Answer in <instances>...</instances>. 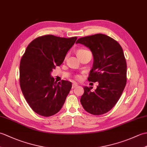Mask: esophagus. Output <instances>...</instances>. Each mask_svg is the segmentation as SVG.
<instances>
[{"label": "esophagus", "mask_w": 147, "mask_h": 147, "mask_svg": "<svg viewBox=\"0 0 147 147\" xmlns=\"http://www.w3.org/2000/svg\"><path fill=\"white\" fill-rule=\"evenodd\" d=\"M78 86V85L76 83H74L73 85H72V88H75V87H76Z\"/></svg>", "instance_id": "34e87169"}]
</instances>
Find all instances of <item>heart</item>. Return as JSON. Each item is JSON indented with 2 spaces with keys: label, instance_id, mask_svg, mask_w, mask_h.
Returning <instances> with one entry per match:
<instances>
[{
  "label": "heart",
  "instance_id": "heart-1",
  "mask_svg": "<svg viewBox=\"0 0 147 147\" xmlns=\"http://www.w3.org/2000/svg\"><path fill=\"white\" fill-rule=\"evenodd\" d=\"M88 51H87V50H86V49H79V50H78V51H77V55H78V56H80V55H81L82 54H84V53H85V52H88ZM76 78H77L78 79H80V76H77Z\"/></svg>",
  "mask_w": 147,
  "mask_h": 147
}]
</instances>
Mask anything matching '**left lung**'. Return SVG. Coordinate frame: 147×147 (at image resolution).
<instances>
[{"mask_svg": "<svg viewBox=\"0 0 147 147\" xmlns=\"http://www.w3.org/2000/svg\"><path fill=\"white\" fill-rule=\"evenodd\" d=\"M88 47L93 55V64L88 80L98 82L95 91L84 87L80 99L84 109L93 115L109 112L117 104L126 84L127 64L121 46L104 34L82 37L77 40Z\"/></svg>", "mask_w": 147, "mask_h": 147, "instance_id": "8db88e82", "label": "left lung"}]
</instances>
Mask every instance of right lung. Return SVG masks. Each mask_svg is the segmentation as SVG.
<instances>
[{
    "label": "right lung",
    "mask_w": 147,
    "mask_h": 147,
    "mask_svg": "<svg viewBox=\"0 0 147 147\" xmlns=\"http://www.w3.org/2000/svg\"><path fill=\"white\" fill-rule=\"evenodd\" d=\"M76 40V36L66 38L47 35L28 45L20 62V83L26 102L36 114L51 116L63 106L72 83L54 82L51 73L63 62Z\"/></svg>",
    "instance_id": "1"
}]
</instances>
